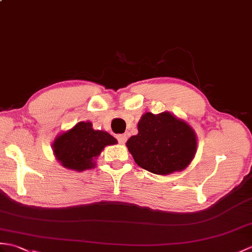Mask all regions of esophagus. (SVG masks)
I'll list each match as a JSON object with an SVG mask.
<instances>
[{
    "label": "esophagus",
    "instance_id": "esophagus-1",
    "mask_svg": "<svg viewBox=\"0 0 252 252\" xmlns=\"http://www.w3.org/2000/svg\"><path fill=\"white\" fill-rule=\"evenodd\" d=\"M116 138L118 139V142L120 144H125L126 140V134H119V135L116 136Z\"/></svg>",
    "mask_w": 252,
    "mask_h": 252
}]
</instances>
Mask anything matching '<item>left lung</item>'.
I'll return each instance as SVG.
<instances>
[{"label":"left lung","mask_w":252,"mask_h":252,"mask_svg":"<svg viewBox=\"0 0 252 252\" xmlns=\"http://www.w3.org/2000/svg\"><path fill=\"white\" fill-rule=\"evenodd\" d=\"M138 134L126 142L137 165L159 175L188 166L196 151L194 131L169 113H146L138 122Z\"/></svg>","instance_id":"left-lung-1"}]
</instances>
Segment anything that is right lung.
Returning a JSON list of instances; mask_svg holds the SVG:
<instances>
[{
    "instance_id": "add662e5",
    "label": "right lung",
    "mask_w": 252,
    "mask_h": 252,
    "mask_svg": "<svg viewBox=\"0 0 252 252\" xmlns=\"http://www.w3.org/2000/svg\"><path fill=\"white\" fill-rule=\"evenodd\" d=\"M114 144H117V139L110 134L93 130L91 122L81 121L58 136L52 147L57 160L64 167L83 172L94 166L93 160L105 146Z\"/></svg>"
}]
</instances>
